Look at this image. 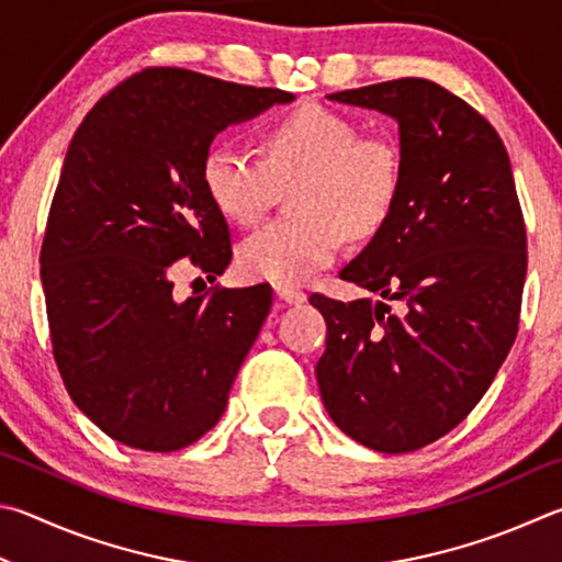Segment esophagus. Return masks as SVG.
I'll return each mask as SVG.
<instances>
[{"mask_svg":"<svg viewBox=\"0 0 562 562\" xmlns=\"http://www.w3.org/2000/svg\"><path fill=\"white\" fill-rule=\"evenodd\" d=\"M273 291H276V299L283 303H291V306H299V303L306 301V293L296 286H281L279 283V286H273Z\"/></svg>","mask_w":562,"mask_h":562,"instance_id":"obj_1","label":"esophagus"}]
</instances>
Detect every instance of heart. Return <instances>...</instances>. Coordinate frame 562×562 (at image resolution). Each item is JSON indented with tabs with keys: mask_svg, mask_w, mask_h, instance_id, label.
<instances>
[{
	"mask_svg": "<svg viewBox=\"0 0 562 562\" xmlns=\"http://www.w3.org/2000/svg\"><path fill=\"white\" fill-rule=\"evenodd\" d=\"M202 184L226 220L259 224L281 187H293L291 220L266 224L239 246V269L281 286L306 281L336 259L346 234L370 239L395 212L402 153L387 133H360L358 121L323 105H301L261 137V157L214 145Z\"/></svg>",
	"mask_w": 562,
	"mask_h": 562,
	"instance_id": "b5f03b06",
	"label": "heart"
}]
</instances>
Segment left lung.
<instances>
[{
  "mask_svg": "<svg viewBox=\"0 0 562 562\" xmlns=\"http://www.w3.org/2000/svg\"><path fill=\"white\" fill-rule=\"evenodd\" d=\"M328 98L395 117L402 192L387 224L340 271L380 301L311 293L328 326L321 400L362 447L405 454L464 422L514 346L528 266L524 212L504 140L447 88L397 78Z\"/></svg>",
  "mask_w": 562,
  "mask_h": 562,
  "instance_id": "obj_1",
  "label": "left lung"
}]
</instances>
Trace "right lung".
I'll list each match as a JSON object with an SVG mask.
<instances>
[{
    "label": "right lung",
    "instance_id": "obj_1",
    "mask_svg": "<svg viewBox=\"0 0 562 562\" xmlns=\"http://www.w3.org/2000/svg\"><path fill=\"white\" fill-rule=\"evenodd\" d=\"M293 98L153 66L108 91L68 145L38 259L48 333L76 407L125 447L184 449L224 415L271 286L182 301L175 279L194 266L214 281L232 261L202 184L214 135Z\"/></svg>",
    "mask_w": 562,
    "mask_h": 562
}]
</instances>
